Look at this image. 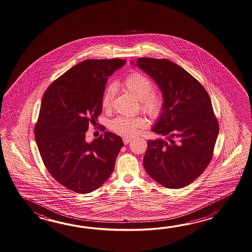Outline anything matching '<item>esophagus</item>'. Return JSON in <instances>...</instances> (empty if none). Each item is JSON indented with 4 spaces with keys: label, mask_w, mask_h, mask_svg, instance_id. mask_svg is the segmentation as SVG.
<instances>
[{
    "label": "esophagus",
    "mask_w": 252,
    "mask_h": 252,
    "mask_svg": "<svg viewBox=\"0 0 252 252\" xmlns=\"http://www.w3.org/2000/svg\"><path fill=\"white\" fill-rule=\"evenodd\" d=\"M131 140H132V139H129V138H126V137H124V139H123V141H124V143L125 145L128 144Z\"/></svg>",
    "instance_id": "1"
}]
</instances>
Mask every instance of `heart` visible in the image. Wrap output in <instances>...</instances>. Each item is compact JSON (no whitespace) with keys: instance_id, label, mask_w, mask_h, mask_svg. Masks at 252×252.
<instances>
[{"instance_id":"b5f03b06","label":"heart","mask_w":252,"mask_h":252,"mask_svg":"<svg viewBox=\"0 0 252 252\" xmlns=\"http://www.w3.org/2000/svg\"><path fill=\"white\" fill-rule=\"evenodd\" d=\"M124 86L129 93L137 97L140 102L141 110L151 118L160 116L164 109V97L160 93L153 90V82L148 75L140 72H133L124 79ZM116 86L111 84L105 88L102 96V107L110 110L113 106ZM147 122L143 117L118 116L110 124V128L118 135L130 138L137 135L140 128L146 127Z\"/></svg>"}]
</instances>
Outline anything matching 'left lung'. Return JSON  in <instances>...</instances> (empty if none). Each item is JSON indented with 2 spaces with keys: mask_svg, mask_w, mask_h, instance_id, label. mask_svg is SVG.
I'll use <instances>...</instances> for the list:
<instances>
[{
  "mask_svg": "<svg viewBox=\"0 0 252 252\" xmlns=\"http://www.w3.org/2000/svg\"><path fill=\"white\" fill-rule=\"evenodd\" d=\"M136 65L155 81L165 101L152 131L166 139L148 140L145 170L165 188L187 187L209 165L219 133L209 94L193 75L168 59L139 58Z\"/></svg>",
  "mask_w": 252,
  "mask_h": 252,
  "instance_id": "8db88e82",
  "label": "left lung"
}]
</instances>
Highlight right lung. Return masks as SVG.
Wrapping results in <instances>:
<instances>
[{"label": "right lung", "instance_id": "right-lung-1", "mask_svg": "<svg viewBox=\"0 0 252 252\" xmlns=\"http://www.w3.org/2000/svg\"><path fill=\"white\" fill-rule=\"evenodd\" d=\"M125 62L87 59L59 76L43 94L34 128L39 154L49 174L75 193L100 188L124 146L121 137L110 131L87 143L86 132L102 113L108 77Z\"/></svg>", "mask_w": 252, "mask_h": 252}]
</instances>
